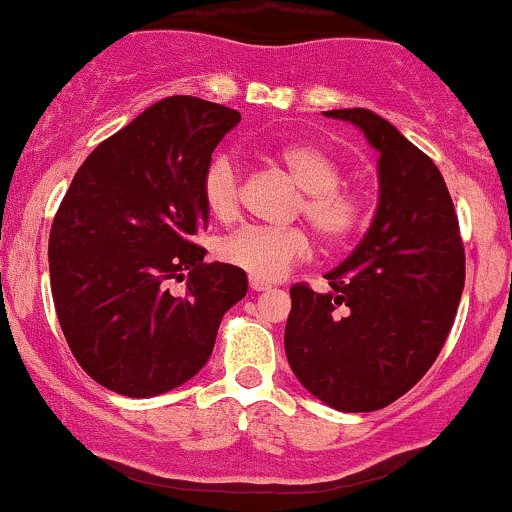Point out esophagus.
Wrapping results in <instances>:
<instances>
[{
    "instance_id": "1",
    "label": "esophagus",
    "mask_w": 512,
    "mask_h": 512,
    "mask_svg": "<svg viewBox=\"0 0 512 512\" xmlns=\"http://www.w3.org/2000/svg\"><path fill=\"white\" fill-rule=\"evenodd\" d=\"M249 285H251V290H256V293H261V290H271V288H273V285L268 283V280H261V278H254V276L249 278Z\"/></svg>"
}]
</instances>
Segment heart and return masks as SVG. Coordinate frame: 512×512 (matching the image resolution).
Instances as JSON below:
<instances>
[{
    "label": "heart",
    "mask_w": 512,
    "mask_h": 512,
    "mask_svg": "<svg viewBox=\"0 0 512 512\" xmlns=\"http://www.w3.org/2000/svg\"><path fill=\"white\" fill-rule=\"evenodd\" d=\"M278 161L302 188L298 210L324 241L339 244L361 227L364 197L342 183L344 168L329 148L298 141L280 148ZM202 202L219 222H229L239 212V170L224 153L214 156L202 173ZM310 249V236L300 227H241L222 241L219 258L271 283L310 256Z\"/></svg>",
    "instance_id": "1"
}]
</instances>
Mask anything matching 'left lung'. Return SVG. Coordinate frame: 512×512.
I'll use <instances>...</instances> for the list:
<instances>
[{"mask_svg":"<svg viewBox=\"0 0 512 512\" xmlns=\"http://www.w3.org/2000/svg\"><path fill=\"white\" fill-rule=\"evenodd\" d=\"M364 131L378 156V207L329 290L290 288L285 356L298 381L342 412L381 410L430 371L464 290L454 202L432 158L364 107L324 112Z\"/></svg>","mask_w":512,"mask_h":512,"instance_id":"8db88e82","label":"left lung"}]
</instances>
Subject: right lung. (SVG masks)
Segmentation results:
<instances>
[{"label": "right lung", "mask_w": 512, "mask_h": 512, "mask_svg": "<svg viewBox=\"0 0 512 512\" xmlns=\"http://www.w3.org/2000/svg\"><path fill=\"white\" fill-rule=\"evenodd\" d=\"M241 114L175 95L102 141L75 173L48 239L58 322L104 388L151 398L210 359L224 312L249 290L241 268L205 263L202 173ZM183 279V294L169 285Z\"/></svg>", "instance_id": "1"}]
</instances>
